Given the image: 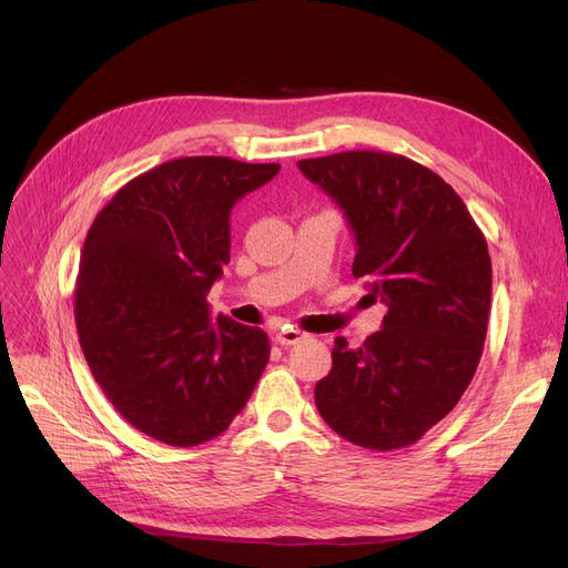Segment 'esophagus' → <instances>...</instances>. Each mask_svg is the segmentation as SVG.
<instances>
[{
    "mask_svg": "<svg viewBox=\"0 0 568 568\" xmlns=\"http://www.w3.org/2000/svg\"><path fill=\"white\" fill-rule=\"evenodd\" d=\"M308 336L304 334V332H300V329H294V326H283L281 332H276V341L281 343V345H296V343H302V341H306Z\"/></svg>",
    "mask_w": 568,
    "mask_h": 568,
    "instance_id": "obj_1",
    "label": "esophagus"
}]
</instances>
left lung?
Segmentation results:
<instances>
[{
    "label": "left lung",
    "instance_id": "obj_1",
    "mask_svg": "<svg viewBox=\"0 0 568 568\" xmlns=\"http://www.w3.org/2000/svg\"><path fill=\"white\" fill-rule=\"evenodd\" d=\"M354 232V278L386 308L362 347L343 336L315 384L322 419L375 452L403 449L449 414L479 366L493 294L488 244L460 195L398 154L296 163Z\"/></svg>",
    "mask_w": 568,
    "mask_h": 568
}]
</instances>
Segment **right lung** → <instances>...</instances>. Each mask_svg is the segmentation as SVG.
Instances as JSON below:
<instances>
[{
  "instance_id": "1",
  "label": "right lung",
  "mask_w": 568,
  "mask_h": 568,
  "mask_svg": "<svg viewBox=\"0 0 568 568\" xmlns=\"http://www.w3.org/2000/svg\"><path fill=\"white\" fill-rule=\"evenodd\" d=\"M278 163L189 156L119 189L87 232L75 283L80 347L140 433L197 446L227 430L268 362L266 334L206 294L230 262V214Z\"/></svg>"
}]
</instances>
